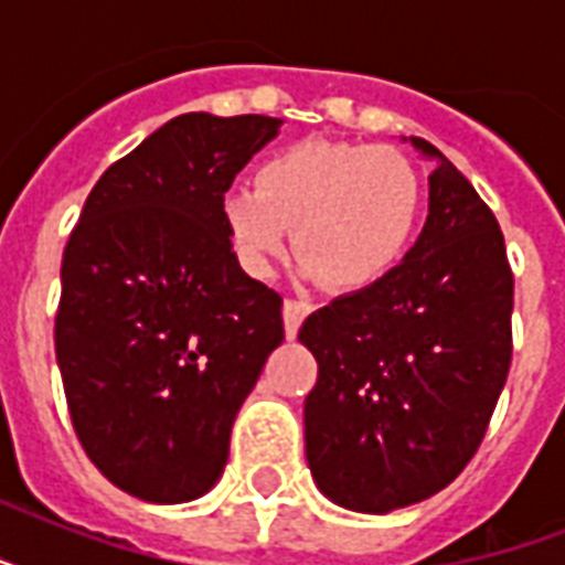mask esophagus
<instances>
[{
    "mask_svg": "<svg viewBox=\"0 0 565 565\" xmlns=\"http://www.w3.org/2000/svg\"><path fill=\"white\" fill-rule=\"evenodd\" d=\"M310 310H313V305L305 299H284V328H287V337H296V331H299V326L305 322V317H308Z\"/></svg>",
    "mask_w": 565,
    "mask_h": 565,
    "instance_id": "esophagus-1",
    "label": "esophagus"
}]
</instances>
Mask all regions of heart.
I'll return each instance as SVG.
<instances>
[{
	"label": "heart",
	"mask_w": 565,
	"mask_h": 565,
	"mask_svg": "<svg viewBox=\"0 0 565 565\" xmlns=\"http://www.w3.org/2000/svg\"><path fill=\"white\" fill-rule=\"evenodd\" d=\"M422 211V181L395 149L296 143L255 170V190L222 199V222L243 269L264 278L287 252L331 287H366L398 264Z\"/></svg>",
	"instance_id": "1"
}]
</instances>
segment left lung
<instances>
[{
    "mask_svg": "<svg viewBox=\"0 0 565 565\" xmlns=\"http://www.w3.org/2000/svg\"><path fill=\"white\" fill-rule=\"evenodd\" d=\"M434 161L428 222L398 266L305 319L319 363L305 455L328 499L358 513L407 508L455 481L481 446L513 354V273L492 211Z\"/></svg>",
    "mask_w": 565,
    "mask_h": 565,
    "instance_id": "left-lung-1",
    "label": "left lung"
}]
</instances>
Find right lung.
Returning a JSON list of instances; mask_svg holds the SVG:
<instances>
[{
    "instance_id": "obj_1",
    "label": "right lung",
    "mask_w": 565,
    "mask_h": 565,
    "mask_svg": "<svg viewBox=\"0 0 565 565\" xmlns=\"http://www.w3.org/2000/svg\"><path fill=\"white\" fill-rule=\"evenodd\" d=\"M281 119L181 114L90 190L61 264L57 370L78 443L135 499L220 481L231 425L281 345V296L248 278L222 199Z\"/></svg>"
}]
</instances>
